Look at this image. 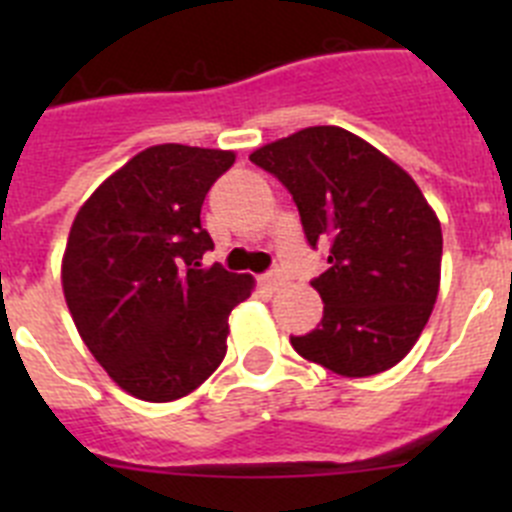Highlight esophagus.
Instances as JSON below:
<instances>
[{
    "mask_svg": "<svg viewBox=\"0 0 512 512\" xmlns=\"http://www.w3.org/2000/svg\"><path fill=\"white\" fill-rule=\"evenodd\" d=\"M284 282H287V277H284L282 271H269V274L264 277V284L269 289H279Z\"/></svg>",
    "mask_w": 512,
    "mask_h": 512,
    "instance_id": "esophagus-1",
    "label": "esophagus"
}]
</instances>
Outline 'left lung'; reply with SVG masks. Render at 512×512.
<instances>
[{"mask_svg":"<svg viewBox=\"0 0 512 512\" xmlns=\"http://www.w3.org/2000/svg\"><path fill=\"white\" fill-rule=\"evenodd\" d=\"M289 189L310 246L330 243L323 320L292 346L341 377L387 372L410 354L441 287L443 235L418 184L336 125H315L248 156Z\"/></svg>","mask_w":512,"mask_h":512,"instance_id":"1","label":"left lung"}]
</instances>
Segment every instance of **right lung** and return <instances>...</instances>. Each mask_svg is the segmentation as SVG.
<instances>
[{"mask_svg":"<svg viewBox=\"0 0 512 512\" xmlns=\"http://www.w3.org/2000/svg\"><path fill=\"white\" fill-rule=\"evenodd\" d=\"M235 153L151 146L79 207L61 261L63 297L81 341L117 387L146 402L189 395L228 351V315L251 274L200 269L212 238L205 194Z\"/></svg>","mask_w":512,"mask_h":512,"instance_id":"obj_1","label":"right lung"}]
</instances>
